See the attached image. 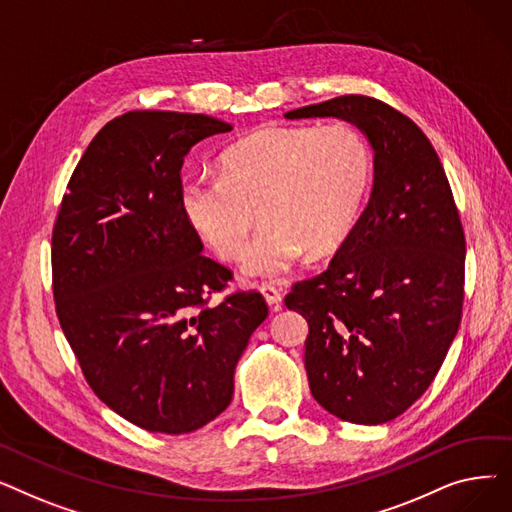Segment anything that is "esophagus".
<instances>
[{"mask_svg": "<svg viewBox=\"0 0 512 512\" xmlns=\"http://www.w3.org/2000/svg\"><path fill=\"white\" fill-rule=\"evenodd\" d=\"M259 290H261V294H263V299L267 301V305L274 307V309L278 311V309H280V303H282V292H280V288H276V286L270 284V282H263V284L259 286Z\"/></svg>", "mask_w": 512, "mask_h": 512, "instance_id": "esophagus-1", "label": "esophagus"}]
</instances>
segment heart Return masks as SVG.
Masks as SVG:
<instances>
[{
	"label": "heart",
	"instance_id": "1",
	"mask_svg": "<svg viewBox=\"0 0 512 512\" xmlns=\"http://www.w3.org/2000/svg\"><path fill=\"white\" fill-rule=\"evenodd\" d=\"M371 178V151L351 124L257 128L220 157V176L182 184L188 224L224 261L247 249L251 276H280L307 251L321 257L351 234Z\"/></svg>",
	"mask_w": 512,
	"mask_h": 512
}]
</instances>
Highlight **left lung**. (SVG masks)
Segmentation results:
<instances>
[{"instance_id":"obj_1","label":"left lung","mask_w":512,"mask_h":512,"mask_svg":"<svg viewBox=\"0 0 512 512\" xmlns=\"http://www.w3.org/2000/svg\"><path fill=\"white\" fill-rule=\"evenodd\" d=\"M326 116L367 134L373 191L328 270L292 284L284 303L309 324L313 398L342 421L380 425L432 386L459 332L465 232L440 157L409 116L367 95L286 114Z\"/></svg>"}]
</instances>
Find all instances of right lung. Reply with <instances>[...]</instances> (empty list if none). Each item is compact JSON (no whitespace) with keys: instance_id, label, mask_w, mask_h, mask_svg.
<instances>
[{"instance_id":"1","label":"right lung","mask_w":512,"mask_h":512,"mask_svg":"<svg viewBox=\"0 0 512 512\" xmlns=\"http://www.w3.org/2000/svg\"><path fill=\"white\" fill-rule=\"evenodd\" d=\"M232 126L203 114L126 112L76 164L51 232L62 332L91 390L147 432L188 434L232 400L234 369L267 317L257 290L209 305L232 280L180 203L184 155Z\"/></svg>"}]
</instances>
